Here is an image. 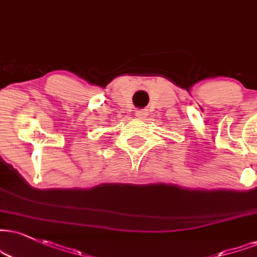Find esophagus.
<instances>
[{
	"mask_svg": "<svg viewBox=\"0 0 257 257\" xmlns=\"http://www.w3.org/2000/svg\"><path fill=\"white\" fill-rule=\"evenodd\" d=\"M147 115H148V112L145 109L136 110V116H137L138 119H144Z\"/></svg>",
	"mask_w": 257,
	"mask_h": 257,
	"instance_id": "1",
	"label": "esophagus"
}]
</instances>
